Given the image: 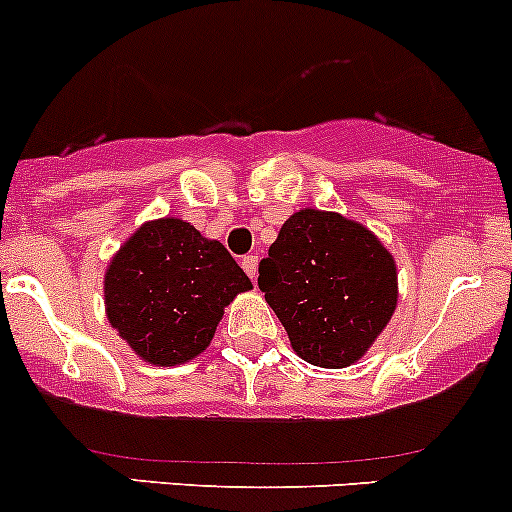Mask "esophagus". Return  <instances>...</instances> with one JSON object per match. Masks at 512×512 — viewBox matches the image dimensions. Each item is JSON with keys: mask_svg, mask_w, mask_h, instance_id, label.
Listing matches in <instances>:
<instances>
[{"mask_svg": "<svg viewBox=\"0 0 512 512\" xmlns=\"http://www.w3.org/2000/svg\"><path fill=\"white\" fill-rule=\"evenodd\" d=\"M241 268H244L246 273H249V278L254 281L258 276V256H244L241 258Z\"/></svg>", "mask_w": 512, "mask_h": 512, "instance_id": "34e87169", "label": "esophagus"}]
</instances>
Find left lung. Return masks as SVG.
Here are the masks:
<instances>
[{"label": "left lung", "instance_id": "1", "mask_svg": "<svg viewBox=\"0 0 512 512\" xmlns=\"http://www.w3.org/2000/svg\"><path fill=\"white\" fill-rule=\"evenodd\" d=\"M258 288L298 357L340 370L360 360L397 308V263L367 226L300 209L258 263Z\"/></svg>", "mask_w": 512, "mask_h": 512}]
</instances>
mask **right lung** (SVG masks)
<instances>
[{
  "instance_id": "add662e5",
  "label": "right lung",
  "mask_w": 512,
  "mask_h": 512,
  "mask_svg": "<svg viewBox=\"0 0 512 512\" xmlns=\"http://www.w3.org/2000/svg\"><path fill=\"white\" fill-rule=\"evenodd\" d=\"M105 313L135 355L157 367L194 360L212 342L224 308L251 281L229 251L187 221L142 224L110 261Z\"/></svg>"
}]
</instances>
